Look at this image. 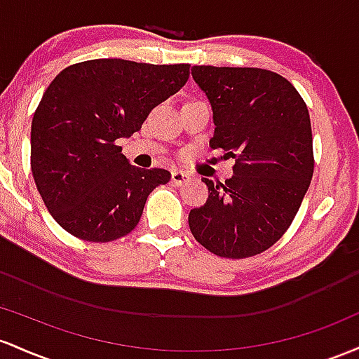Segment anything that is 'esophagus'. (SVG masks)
I'll list each match as a JSON object with an SVG mask.
<instances>
[{"label":"esophagus","mask_w":359,"mask_h":359,"mask_svg":"<svg viewBox=\"0 0 359 359\" xmlns=\"http://www.w3.org/2000/svg\"><path fill=\"white\" fill-rule=\"evenodd\" d=\"M187 181H190V176H188L187 172H183V171H172L171 172V183L176 184V187H181V184H184Z\"/></svg>","instance_id":"1"}]
</instances>
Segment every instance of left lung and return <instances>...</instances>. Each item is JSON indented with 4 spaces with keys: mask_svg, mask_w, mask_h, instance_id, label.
Wrapping results in <instances>:
<instances>
[{
    "mask_svg": "<svg viewBox=\"0 0 359 359\" xmlns=\"http://www.w3.org/2000/svg\"><path fill=\"white\" fill-rule=\"evenodd\" d=\"M212 104V149L236 159L232 178L208 187L207 203L188 215L190 231L220 257L259 255L281 239L313 175L307 104L283 76L259 67L193 66Z\"/></svg>",
    "mask_w": 359,
    "mask_h": 359,
    "instance_id": "1",
    "label": "left lung"
}]
</instances>
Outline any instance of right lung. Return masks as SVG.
<instances>
[{
    "label": "right lung",
    "mask_w": 359,
    "mask_h": 359,
    "mask_svg": "<svg viewBox=\"0 0 359 359\" xmlns=\"http://www.w3.org/2000/svg\"><path fill=\"white\" fill-rule=\"evenodd\" d=\"M190 64L93 59L49 84L32 120L30 164L47 210L64 231L110 243L139 224L166 169L132 166L116 140L140 130L154 107L178 93Z\"/></svg>",
    "instance_id": "add662e5"
}]
</instances>
